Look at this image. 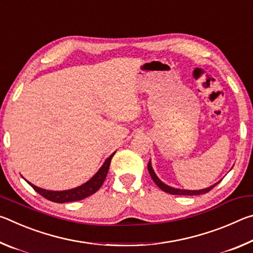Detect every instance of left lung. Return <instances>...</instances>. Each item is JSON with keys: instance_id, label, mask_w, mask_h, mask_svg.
<instances>
[{"instance_id": "1", "label": "left lung", "mask_w": 253, "mask_h": 253, "mask_svg": "<svg viewBox=\"0 0 253 253\" xmlns=\"http://www.w3.org/2000/svg\"><path fill=\"white\" fill-rule=\"evenodd\" d=\"M147 169H148V172L151 174V177L153 178V181L156 183V185L161 188L162 191L166 192V193H169V194H173V195H200V194H204V193H208L209 191H211L212 188L216 185L217 183L213 184L210 187L207 188H203V190H196V191H191V190H181V188H175V187H170L169 185H166L165 183H163L160 178L157 177V175L154 172V169L152 168V164H151V161L148 162V165H147Z\"/></svg>"}]
</instances>
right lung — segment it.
I'll return each mask as SVG.
<instances>
[{"instance_id":"1","label":"right lung","mask_w":253,"mask_h":253,"mask_svg":"<svg viewBox=\"0 0 253 253\" xmlns=\"http://www.w3.org/2000/svg\"><path fill=\"white\" fill-rule=\"evenodd\" d=\"M115 155V153L111 154V155L107 158L104 164H102L99 170L93 175V176L89 179L88 182H85L83 185L78 187L71 188V190L67 191H49L44 190V188L38 187L33 185L32 183L28 182L30 185L33 187L34 191H37L40 195L43 196L46 200L52 201L55 203H66V202H74V201H80L83 199L88 198L91 194L96 193V192L101 187L102 183L105 182V178L107 176V173H108L109 165L111 162V158Z\"/></svg>"}]
</instances>
